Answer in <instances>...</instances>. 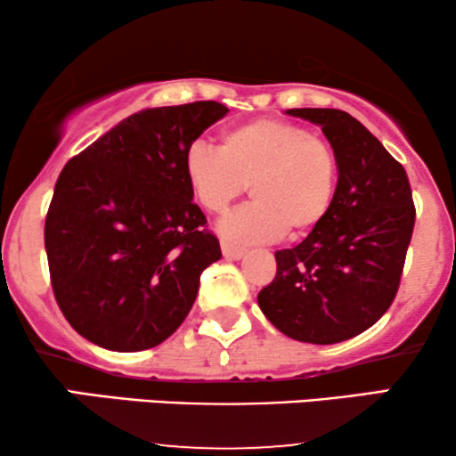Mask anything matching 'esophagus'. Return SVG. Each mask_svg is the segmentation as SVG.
I'll return each instance as SVG.
<instances>
[{
	"label": "esophagus",
	"mask_w": 456,
	"mask_h": 456,
	"mask_svg": "<svg viewBox=\"0 0 456 456\" xmlns=\"http://www.w3.org/2000/svg\"><path fill=\"white\" fill-rule=\"evenodd\" d=\"M222 253H224V257H226V259H242V257H245L247 248L245 247H236L228 240H222Z\"/></svg>",
	"instance_id": "obj_1"
}]
</instances>
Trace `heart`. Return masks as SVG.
Listing matches in <instances>:
<instances>
[{
	"label": "heart",
	"instance_id": "obj_1",
	"mask_svg": "<svg viewBox=\"0 0 456 456\" xmlns=\"http://www.w3.org/2000/svg\"><path fill=\"white\" fill-rule=\"evenodd\" d=\"M184 174L197 201L224 214L251 184L255 201L220 224L230 240L303 236L326 220L336 195L334 151L298 124L259 118L226 130L220 149L195 142Z\"/></svg>",
	"mask_w": 456,
	"mask_h": 456
}]
</instances>
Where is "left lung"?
<instances>
[{
	"mask_svg": "<svg viewBox=\"0 0 456 456\" xmlns=\"http://www.w3.org/2000/svg\"><path fill=\"white\" fill-rule=\"evenodd\" d=\"M286 114L320 124L338 183L326 220L297 247L276 251V278L257 303L290 338L334 345L371 328L395 301L415 226L413 192L404 167L351 114Z\"/></svg>",
	"mask_w": 456,
	"mask_h": 456,
	"instance_id": "left-lung-1",
	"label": "left lung"
}]
</instances>
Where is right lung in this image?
<instances>
[{
  "label": "right lung",
  "mask_w": 456,
  "mask_h": 456,
  "mask_svg": "<svg viewBox=\"0 0 456 456\" xmlns=\"http://www.w3.org/2000/svg\"><path fill=\"white\" fill-rule=\"evenodd\" d=\"M228 114L217 102L142 110L68 161L45 217L49 278L68 323L118 353L158 346L222 257L192 203L184 155Z\"/></svg>",
  "instance_id": "right-lung-1"
}]
</instances>
